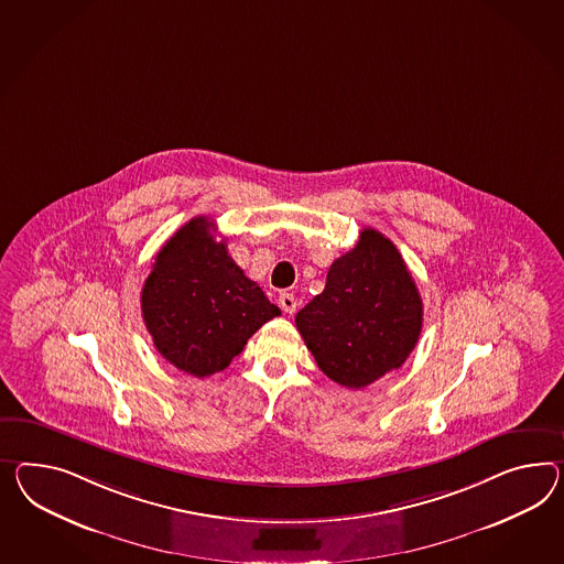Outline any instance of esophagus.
<instances>
[{
    "mask_svg": "<svg viewBox=\"0 0 564 564\" xmlns=\"http://www.w3.org/2000/svg\"><path fill=\"white\" fill-rule=\"evenodd\" d=\"M278 304L282 306V311L284 313H296V299H294V294H289V292H284V294H280V299H278Z\"/></svg>",
    "mask_w": 564,
    "mask_h": 564,
    "instance_id": "34e87169",
    "label": "esophagus"
}]
</instances>
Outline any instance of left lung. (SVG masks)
I'll use <instances>...</instances> for the list:
<instances>
[{"label": "left lung", "instance_id": "left-lung-1", "mask_svg": "<svg viewBox=\"0 0 564 564\" xmlns=\"http://www.w3.org/2000/svg\"><path fill=\"white\" fill-rule=\"evenodd\" d=\"M294 321L325 375L364 389L409 358L423 303L394 243L364 229L358 246L333 261L325 290Z\"/></svg>", "mask_w": 564, "mask_h": 564}]
</instances>
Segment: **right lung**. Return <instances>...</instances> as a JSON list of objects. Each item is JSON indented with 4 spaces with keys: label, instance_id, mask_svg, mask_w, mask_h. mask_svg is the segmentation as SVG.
<instances>
[{
    "label": "right lung",
    "instance_id": "right-lung-1",
    "mask_svg": "<svg viewBox=\"0 0 564 564\" xmlns=\"http://www.w3.org/2000/svg\"><path fill=\"white\" fill-rule=\"evenodd\" d=\"M213 229L206 217L186 223L161 247L141 292L158 351L198 378L225 370L247 339L280 315Z\"/></svg>",
    "mask_w": 564,
    "mask_h": 564
}]
</instances>
